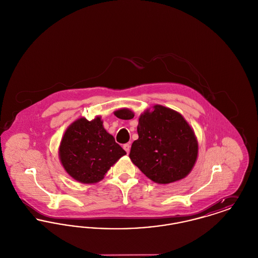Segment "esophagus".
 I'll return each instance as SVG.
<instances>
[{
  "label": "esophagus",
  "instance_id": "34e87169",
  "mask_svg": "<svg viewBox=\"0 0 258 258\" xmlns=\"http://www.w3.org/2000/svg\"><path fill=\"white\" fill-rule=\"evenodd\" d=\"M123 150L126 152V154H128L130 153V151H131V145L128 144V143H126V144H123Z\"/></svg>",
  "mask_w": 258,
  "mask_h": 258
}]
</instances>
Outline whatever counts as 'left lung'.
Instances as JSON below:
<instances>
[{
    "instance_id": "1",
    "label": "left lung",
    "mask_w": 258,
    "mask_h": 258,
    "mask_svg": "<svg viewBox=\"0 0 258 258\" xmlns=\"http://www.w3.org/2000/svg\"><path fill=\"white\" fill-rule=\"evenodd\" d=\"M120 119L135 114L127 109L116 111ZM138 139L132 145L130 158L149 179L169 184L184 178L197 159L198 144L192 128L181 114L161 105L145 111L137 125Z\"/></svg>"
}]
</instances>
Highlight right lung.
<instances>
[{"instance_id":"obj_1","label":"right lung","mask_w":258,"mask_h":258,"mask_svg":"<svg viewBox=\"0 0 258 258\" xmlns=\"http://www.w3.org/2000/svg\"><path fill=\"white\" fill-rule=\"evenodd\" d=\"M126 153L97 117L72 123L61 139L59 156L66 171L80 183L100 181L111 166Z\"/></svg>"}]
</instances>
